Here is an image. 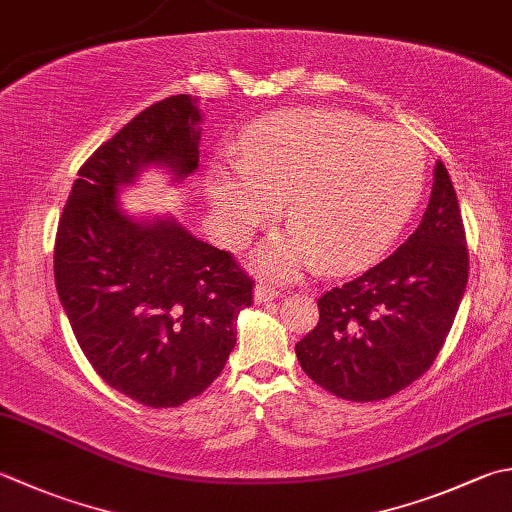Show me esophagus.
I'll return each mask as SVG.
<instances>
[{
	"mask_svg": "<svg viewBox=\"0 0 512 512\" xmlns=\"http://www.w3.org/2000/svg\"><path fill=\"white\" fill-rule=\"evenodd\" d=\"M253 297H255V302H257V304L270 302V299H275V297H277V290H275L273 286H268V284H257V286H255V293H253Z\"/></svg>",
	"mask_w": 512,
	"mask_h": 512,
	"instance_id": "1",
	"label": "esophagus"
}]
</instances>
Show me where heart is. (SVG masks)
I'll use <instances>...</instances> for the list:
<instances>
[{"label":"heart","instance_id":"obj_1","mask_svg":"<svg viewBox=\"0 0 512 512\" xmlns=\"http://www.w3.org/2000/svg\"><path fill=\"white\" fill-rule=\"evenodd\" d=\"M424 153L402 128L342 110H299L246 130L235 164L208 170L206 193L242 242L288 195L293 230L259 250L268 275L295 277L324 259L353 268L377 257L415 208Z\"/></svg>","mask_w":512,"mask_h":512}]
</instances>
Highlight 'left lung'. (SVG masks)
<instances>
[{
  "instance_id": "obj_1",
  "label": "left lung",
  "mask_w": 512,
  "mask_h": 512,
  "mask_svg": "<svg viewBox=\"0 0 512 512\" xmlns=\"http://www.w3.org/2000/svg\"><path fill=\"white\" fill-rule=\"evenodd\" d=\"M468 282V250L448 170L435 164L422 222L393 255L319 297L295 346L304 373L348 402H379L433 366Z\"/></svg>"
}]
</instances>
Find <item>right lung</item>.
I'll return each instance as SVG.
<instances>
[{
  "label": "right lung",
  "mask_w": 512,
  "mask_h": 512,
  "mask_svg": "<svg viewBox=\"0 0 512 512\" xmlns=\"http://www.w3.org/2000/svg\"><path fill=\"white\" fill-rule=\"evenodd\" d=\"M199 139L197 97L148 106L79 168L57 228L55 286L79 348L110 388L150 408L215 382L253 302V279L230 253L170 215H128L119 199L148 168L182 184Z\"/></svg>",
  "instance_id": "add662e5"
}]
</instances>
